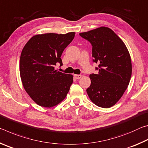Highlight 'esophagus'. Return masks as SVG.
Listing matches in <instances>:
<instances>
[{"label":"esophagus","mask_w":148,"mask_h":148,"mask_svg":"<svg viewBox=\"0 0 148 148\" xmlns=\"http://www.w3.org/2000/svg\"><path fill=\"white\" fill-rule=\"evenodd\" d=\"M82 75H80V74H74V77H75V78H76V79H80L82 77Z\"/></svg>","instance_id":"obj_1"}]
</instances>
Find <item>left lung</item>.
I'll use <instances>...</instances> for the list:
<instances>
[{
	"instance_id": "8db88e82",
	"label": "left lung",
	"mask_w": 148,
	"mask_h": 148,
	"mask_svg": "<svg viewBox=\"0 0 148 148\" xmlns=\"http://www.w3.org/2000/svg\"><path fill=\"white\" fill-rule=\"evenodd\" d=\"M92 46V61L99 64L97 74H91L87 89L91 101L97 106L110 108L121 99L132 74L131 56L121 39L108 27H101L79 33Z\"/></svg>"
}]
</instances>
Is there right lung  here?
I'll use <instances>...</instances> for the list:
<instances>
[{
	"label": "right lung",
	"instance_id": "right-lung-1",
	"mask_svg": "<svg viewBox=\"0 0 148 148\" xmlns=\"http://www.w3.org/2000/svg\"><path fill=\"white\" fill-rule=\"evenodd\" d=\"M75 32L46 33L32 36L21 51L19 72L26 92L39 106L50 108L66 97L73 76L55 70L62 64L61 55L74 39Z\"/></svg>",
	"mask_w": 148,
	"mask_h": 148
}]
</instances>
